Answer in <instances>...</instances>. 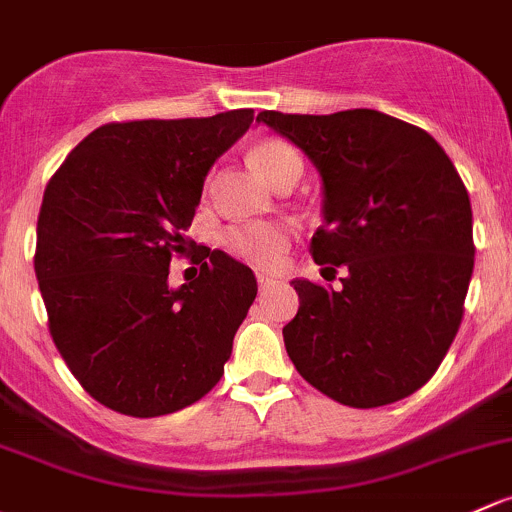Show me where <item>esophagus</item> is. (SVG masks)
I'll return each instance as SVG.
<instances>
[{"label":"esophagus","instance_id":"esophagus-1","mask_svg":"<svg viewBox=\"0 0 512 512\" xmlns=\"http://www.w3.org/2000/svg\"><path fill=\"white\" fill-rule=\"evenodd\" d=\"M274 284H279V277H274V274H257V287H260V292H267Z\"/></svg>","mask_w":512,"mask_h":512}]
</instances>
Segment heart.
I'll return each mask as SVG.
<instances>
[{
  "instance_id": "obj_1",
  "label": "heart",
  "mask_w": 512,
  "mask_h": 512,
  "mask_svg": "<svg viewBox=\"0 0 512 512\" xmlns=\"http://www.w3.org/2000/svg\"><path fill=\"white\" fill-rule=\"evenodd\" d=\"M250 161L255 169L277 186L279 181L287 176L299 174L301 176V157L292 144L282 142V139H265L257 142L250 149ZM289 228L282 223H247V225H233L225 230L223 245L242 262L255 267H272L277 265L279 257L284 255L289 245Z\"/></svg>"
}]
</instances>
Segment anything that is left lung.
<instances>
[{
	"label": "left lung",
	"mask_w": 512,
	"mask_h": 512,
	"mask_svg": "<svg viewBox=\"0 0 512 512\" xmlns=\"http://www.w3.org/2000/svg\"><path fill=\"white\" fill-rule=\"evenodd\" d=\"M324 181L311 255L343 287L294 279L282 328L301 378L348 407H383L437 373L464 316L473 215L459 171L424 129L378 110L257 115Z\"/></svg>",
	"instance_id": "obj_1"
}]
</instances>
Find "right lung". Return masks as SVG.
Instances as JSON below:
<instances>
[{
    "label": "right lung",
    "mask_w": 512,
    "mask_h": 512,
    "mask_svg": "<svg viewBox=\"0 0 512 512\" xmlns=\"http://www.w3.org/2000/svg\"><path fill=\"white\" fill-rule=\"evenodd\" d=\"M252 117L110 122L48 181L34 255L48 331L100 405L161 417L201 400L223 375L255 274L208 250L198 277L171 289L169 265L193 245L184 233L208 171Z\"/></svg>",
    "instance_id": "obj_1"
}]
</instances>
